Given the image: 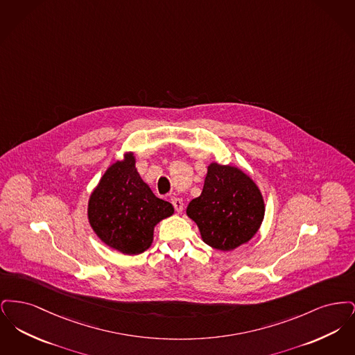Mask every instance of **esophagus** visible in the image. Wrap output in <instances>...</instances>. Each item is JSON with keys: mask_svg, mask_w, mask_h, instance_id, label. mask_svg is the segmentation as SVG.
<instances>
[{"mask_svg": "<svg viewBox=\"0 0 355 355\" xmlns=\"http://www.w3.org/2000/svg\"><path fill=\"white\" fill-rule=\"evenodd\" d=\"M170 201L173 203V206H174V209H175L177 213H182V210H184V201H182L181 198L173 197Z\"/></svg>", "mask_w": 355, "mask_h": 355, "instance_id": "esophagus-1", "label": "esophagus"}]
</instances>
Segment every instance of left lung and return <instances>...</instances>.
<instances>
[{
  "label": "left lung",
  "instance_id": "obj_1",
  "mask_svg": "<svg viewBox=\"0 0 355 355\" xmlns=\"http://www.w3.org/2000/svg\"><path fill=\"white\" fill-rule=\"evenodd\" d=\"M265 209L263 196L249 174L236 166L211 162L202 193L189 202L186 214L197 223L206 245L230 252L257 234Z\"/></svg>",
  "mask_w": 355,
  "mask_h": 355
}]
</instances>
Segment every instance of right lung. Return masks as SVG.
Segmentation results:
<instances>
[{"mask_svg": "<svg viewBox=\"0 0 355 355\" xmlns=\"http://www.w3.org/2000/svg\"><path fill=\"white\" fill-rule=\"evenodd\" d=\"M173 214V205L155 197L141 178L133 152L106 169L87 202V220L96 236L126 255L148 250L157 223Z\"/></svg>", "mask_w": 355, "mask_h": 355, "instance_id": "right-lung-1", "label": "right lung"}]
</instances>
